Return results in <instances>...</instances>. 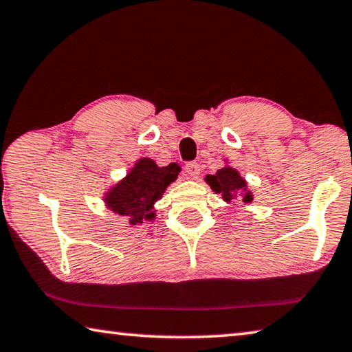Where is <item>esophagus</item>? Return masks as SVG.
Here are the masks:
<instances>
[{"mask_svg":"<svg viewBox=\"0 0 352 352\" xmlns=\"http://www.w3.org/2000/svg\"><path fill=\"white\" fill-rule=\"evenodd\" d=\"M185 170L188 175H191L192 178H197L200 174V166H199V163H196V161H191V163H188L185 166Z\"/></svg>","mask_w":352,"mask_h":352,"instance_id":"esophagus-1","label":"esophagus"}]
</instances>
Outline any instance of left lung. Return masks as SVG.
Here are the masks:
<instances>
[{
    "instance_id": "left-lung-1",
    "label": "left lung",
    "mask_w": 352,
    "mask_h": 352,
    "mask_svg": "<svg viewBox=\"0 0 352 352\" xmlns=\"http://www.w3.org/2000/svg\"><path fill=\"white\" fill-rule=\"evenodd\" d=\"M205 180L214 192L222 194V199L226 202H230L236 192L246 191V182L239 177L233 167H222L214 175H206ZM243 200L244 202H252V194L244 192Z\"/></svg>"
}]
</instances>
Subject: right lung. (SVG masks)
Masks as SVG:
<instances>
[{"mask_svg":"<svg viewBox=\"0 0 352 352\" xmlns=\"http://www.w3.org/2000/svg\"><path fill=\"white\" fill-rule=\"evenodd\" d=\"M178 172L177 164L158 167L153 160H139L130 174L108 192L106 205L114 213L130 217L133 226L142 224L144 219L155 217L153 204L163 197Z\"/></svg>","mask_w":352,"mask_h":352,"instance_id":"1","label":"right lung"}]
</instances>
